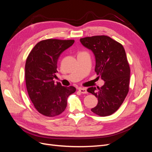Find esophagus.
Here are the masks:
<instances>
[{
    "label": "esophagus",
    "mask_w": 152,
    "mask_h": 152,
    "mask_svg": "<svg viewBox=\"0 0 152 152\" xmlns=\"http://www.w3.org/2000/svg\"><path fill=\"white\" fill-rule=\"evenodd\" d=\"M79 91L82 94H87V89L85 88H82V87H80V88H79Z\"/></svg>",
    "instance_id": "1"
}]
</instances>
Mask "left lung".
<instances>
[{"mask_svg":"<svg viewBox=\"0 0 152 152\" xmlns=\"http://www.w3.org/2000/svg\"><path fill=\"white\" fill-rule=\"evenodd\" d=\"M80 41L93 53L95 72L104 81L102 87L87 89L98 100L91 111L99 116L110 115L121 107L129 91L130 68L125 50L122 44L105 35L88 37Z\"/></svg>","mask_w":152,"mask_h":152,"instance_id":"obj_1","label":"left lung"}]
</instances>
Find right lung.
Returning <instances> with one entry per match:
<instances>
[{
  "label": "right lung",
  "mask_w": 152,
  "mask_h": 152,
  "mask_svg": "<svg viewBox=\"0 0 152 152\" xmlns=\"http://www.w3.org/2000/svg\"><path fill=\"white\" fill-rule=\"evenodd\" d=\"M73 40L48 39L37 44L25 64V80L29 97L37 111L48 117L61 114L67 105V98L75 93L74 87L55 83L58 60L61 54L71 47Z\"/></svg>",
  "instance_id": "right-lung-1"
}]
</instances>
